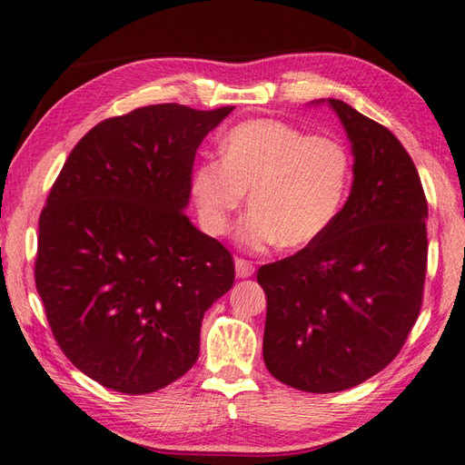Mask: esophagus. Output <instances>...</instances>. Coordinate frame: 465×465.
<instances>
[{"label": "esophagus", "instance_id": "obj_1", "mask_svg": "<svg viewBox=\"0 0 465 465\" xmlns=\"http://www.w3.org/2000/svg\"><path fill=\"white\" fill-rule=\"evenodd\" d=\"M236 266V276L239 278H249L254 272V264L251 261H244V259H236L234 261Z\"/></svg>", "mask_w": 465, "mask_h": 465}]
</instances>
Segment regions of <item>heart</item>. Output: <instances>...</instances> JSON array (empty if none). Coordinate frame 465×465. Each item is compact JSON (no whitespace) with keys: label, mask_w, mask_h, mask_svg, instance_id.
Wrapping results in <instances>:
<instances>
[{"label":"heart","mask_w":465,"mask_h":465,"mask_svg":"<svg viewBox=\"0 0 465 465\" xmlns=\"http://www.w3.org/2000/svg\"><path fill=\"white\" fill-rule=\"evenodd\" d=\"M221 151L223 159L204 157L191 174L193 201L211 234L229 231L249 191L254 209L239 226L249 249L276 241L296 249L334 223L350 181V153L338 139L252 119L226 133Z\"/></svg>","instance_id":"1"}]
</instances>
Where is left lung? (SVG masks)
<instances>
[{
	"mask_svg": "<svg viewBox=\"0 0 465 465\" xmlns=\"http://www.w3.org/2000/svg\"><path fill=\"white\" fill-rule=\"evenodd\" d=\"M328 103L352 143V191L318 241L256 272L268 372L312 394L362 384L398 356L428 266V201L414 161L390 129Z\"/></svg>",
	"mask_w": 465,
	"mask_h": 465,
	"instance_id": "obj_1",
	"label": "left lung"
}]
</instances>
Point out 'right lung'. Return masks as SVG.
Returning a JSON list of instances; mask_svg holds the SVG:
<instances>
[{"mask_svg":"<svg viewBox=\"0 0 465 465\" xmlns=\"http://www.w3.org/2000/svg\"><path fill=\"white\" fill-rule=\"evenodd\" d=\"M232 109L161 103L101 121L49 191L35 286L59 348L101 386L149 394L197 362L234 261L184 209L194 154Z\"/></svg>","mask_w":465,"mask_h":465,"instance_id":"right-lung-1","label":"right lung"}]
</instances>
